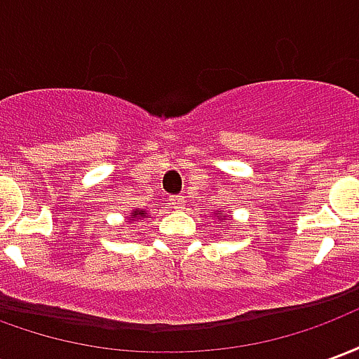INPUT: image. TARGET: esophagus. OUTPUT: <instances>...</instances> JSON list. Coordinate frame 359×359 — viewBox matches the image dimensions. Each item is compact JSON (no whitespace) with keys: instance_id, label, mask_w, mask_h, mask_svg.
<instances>
[{"instance_id":"obj_1","label":"esophagus","mask_w":359,"mask_h":359,"mask_svg":"<svg viewBox=\"0 0 359 359\" xmlns=\"http://www.w3.org/2000/svg\"><path fill=\"white\" fill-rule=\"evenodd\" d=\"M169 203H171L172 210H182V208H184V198H182V196H172L171 200H169Z\"/></svg>"}]
</instances>
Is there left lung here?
I'll return each mask as SVG.
<instances>
[{
  "label": "left lung",
  "mask_w": 359,
  "mask_h": 359,
  "mask_svg": "<svg viewBox=\"0 0 359 359\" xmlns=\"http://www.w3.org/2000/svg\"><path fill=\"white\" fill-rule=\"evenodd\" d=\"M217 217H219V219H223V217H225V215H223V213H217Z\"/></svg>",
  "instance_id": "1"
}]
</instances>
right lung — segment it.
<instances>
[{
  "instance_id": "right-lung-1",
  "label": "right lung",
  "mask_w": 359,
  "mask_h": 359,
  "mask_svg": "<svg viewBox=\"0 0 359 359\" xmlns=\"http://www.w3.org/2000/svg\"><path fill=\"white\" fill-rule=\"evenodd\" d=\"M138 217H146V211H134L133 213V221Z\"/></svg>"
}]
</instances>
